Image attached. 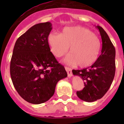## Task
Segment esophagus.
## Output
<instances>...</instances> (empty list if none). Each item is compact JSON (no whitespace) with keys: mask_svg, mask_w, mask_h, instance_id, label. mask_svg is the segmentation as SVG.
Listing matches in <instances>:
<instances>
[{"mask_svg":"<svg viewBox=\"0 0 124 124\" xmlns=\"http://www.w3.org/2000/svg\"><path fill=\"white\" fill-rule=\"evenodd\" d=\"M65 70H66V71H67L68 76L69 78L71 77L72 76V70L70 68H68V67H65Z\"/></svg>","mask_w":124,"mask_h":124,"instance_id":"esophagus-1","label":"esophagus"}]
</instances>
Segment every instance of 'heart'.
<instances>
[{
    "mask_svg": "<svg viewBox=\"0 0 124 124\" xmlns=\"http://www.w3.org/2000/svg\"><path fill=\"white\" fill-rule=\"evenodd\" d=\"M51 51L56 57L67 53L66 61L81 68L88 67L97 60L101 51V41L92 31L83 27H65L61 33H51L48 37Z\"/></svg>",
    "mask_w": 124,
    "mask_h": 124,
    "instance_id": "heart-1",
    "label": "heart"
}]
</instances>
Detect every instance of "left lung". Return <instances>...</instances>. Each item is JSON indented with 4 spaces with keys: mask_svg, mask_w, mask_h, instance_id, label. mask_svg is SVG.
<instances>
[{
    "mask_svg": "<svg viewBox=\"0 0 124 124\" xmlns=\"http://www.w3.org/2000/svg\"><path fill=\"white\" fill-rule=\"evenodd\" d=\"M101 36L102 46L101 54L93 65L86 68L72 71L84 81L83 90L76 92L80 99L94 102L100 99L109 90L116 72V50L109 36L101 27L97 25Z\"/></svg>",
    "mask_w": 124,
    "mask_h": 124,
    "instance_id": "obj_1",
    "label": "left lung"
}]
</instances>
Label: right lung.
I'll list each match as a JSON object with an SVG mask.
<instances>
[{
  "label": "right lung",
  "instance_id": "add662e5",
  "mask_svg": "<svg viewBox=\"0 0 124 124\" xmlns=\"http://www.w3.org/2000/svg\"><path fill=\"white\" fill-rule=\"evenodd\" d=\"M50 22L36 24L17 39L10 72L15 89L33 104L45 102L53 96L57 83L67 77L64 67L50 51L48 37Z\"/></svg>",
  "mask_w": 124,
  "mask_h": 124
}]
</instances>
